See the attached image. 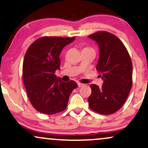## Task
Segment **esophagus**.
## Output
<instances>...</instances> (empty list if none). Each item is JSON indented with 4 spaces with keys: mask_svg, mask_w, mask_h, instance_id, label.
Segmentation results:
<instances>
[{
    "mask_svg": "<svg viewBox=\"0 0 148 148\" xmlns=\"http://www.w3.org/2000/svg\"><path fill=\"white\" fill-rule=\"evenodd\" d=\"M84 86V84H81V83H78V86H79V88L82 87V86Z\"/></svg>",
    "mask_w": 148,
    "mask_h": 148,
    "instance_id": "esophagus-1",
    "label": "esophagus"
}]
</instances>
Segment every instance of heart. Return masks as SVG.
Segmentation results:
<instances>
[{
	"label": "heart",
	"mask_w": 148,
	"mask_h": 148,
	"mask_svg": "<svg viewBox=\"0 0 148 148\" xmlns=\"http://www.w3.org/2000/svg\"><path fill=\"white\" fill-rule=\"evenodd\" d=\"M84 50H92V49L90 48V47H86V48L84 49Z\"/></svg>",
	"instance_id": "obj_1"
}]
</instances>
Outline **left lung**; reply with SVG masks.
Listing matches in <instances>:
<instances>
[{"instance_id": "obj_1", "label": "left lung", "mask_w": 148, "mask_h": 148, "mask_svg": "<svg viewBox=\"0 0 148 148\" xmlns=\"http://www.w3.org/2000/svg\"><path fill=\"white\" fill-rule=\"evenodd\" d=\"M99 47L97 70L103 80L101 88L90 85L88 97L92 111L102 115H111L123 106L132 87V62L130 54L121 40L113 34L98 31L88 35Z\"/></svg>"}]
</instances>
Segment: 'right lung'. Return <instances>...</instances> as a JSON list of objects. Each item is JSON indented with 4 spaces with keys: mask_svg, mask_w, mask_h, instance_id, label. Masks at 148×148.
Segmentation results:
<instances>
[{
    "mask_svg": "<svg viewBox=\"0 0 148 148\" xmlns=\"http://www.w3.org/2000/svg\"><path fill=\"white\" fill-rule=\"evenodd\" d=\"M75 37H42L35 40L25 52L23 62V82L32 106L47 115L66 109L69 97L78 87L74 81L63 82L57 79L60 69L61 51Z\"/></svg>",
    "mask_w": 148,
    "mask_h": 148,
    "instance_id": "right-lung-1",
    "label": "right lung"
}]
</instances>
